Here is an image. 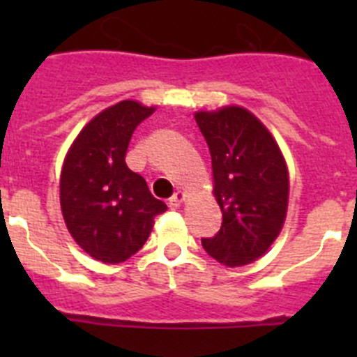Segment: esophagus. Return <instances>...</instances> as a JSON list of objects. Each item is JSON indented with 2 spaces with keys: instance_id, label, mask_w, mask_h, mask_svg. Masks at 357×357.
Wrapping results in <instances>:
<instances>
[{
  "instance_id": "obj_1",
  "label": "esophagus",
  "mask_w": 357,
  "mask_h": 357,
  "mask_svg": "<svg viewBox=\"0 0 357 357\" xmlns=\"http://www.w3.org/2000/svg\"><path fill=\"white\" fill-rule=\"evenodd\" d=\"M182 202H184V193H182V191H176V193L169 198V207H172V209H178Z\"/></svg>"
}]
</instances>
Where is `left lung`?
<instances>
[{
  "instance_id": "1",
  "label": "left lung",
  "mask_w": 357,
  "mask_h": 357,
  "mask_svg": "<svg viewBox=\"0 0 357 357\" xmlns=\"http://www.w3.org/2000/svg\"><path fill=\"white\" fill-rule=\"evenodd\" d=\"M195 119L209 146L213 193L223 216L220 232L202 239V247L225 266H245L266 254L284 225V155L270 130L243 107L198 110Z\"/></svg>"
}]
</instances>
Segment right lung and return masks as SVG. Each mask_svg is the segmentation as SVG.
Here are the masks:
<instances>
[{"label": "right lung", "instance_id": "add662e5", "mask_svg": "<svg viewBox=\"0 0 357 357\" xmlns=\"http://www.w3.org/2000/svg\"><path fill=\"white\" fill-rule=\"evenodd\" d=\"M153 112L155 107L134 100L107 107L82 128L62 164L66 227L85 254L105 264L123 263L143 248L153 218L168 209L125 162L135 127Z\"/></svg>", "mask_w": 357, "mask_h": 357}]
</instances>
